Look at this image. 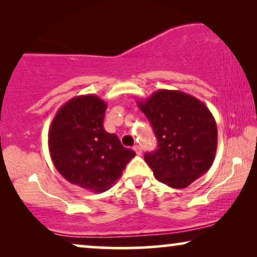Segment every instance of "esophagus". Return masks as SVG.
<instances>
[{"instance_id": "obj_1", "label": "esophagus", "mask_w": 257, "mask_h": 257, "mask_svg": "<svg viewBox=\"0 0 257 257\" xmlns=\"http://www.w3.org/2000/svg\"><path fill=\"white\" fill-rule=\"evenodd\" d=\"M133 150H135V152L137 153V156H142V147L136 145L135 147H133Z\"/></svg>"}]
</instances>
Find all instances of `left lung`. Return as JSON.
Here are the masks:
<instances>
[{
	"label": "left lung",
	"instance_id": "8db88e82",
	"mask_svg": "<svg viewBox=\"0 0 257 257\" xmlns=\"http://www.w3.org/2000/svg\"><path fill=\"white\" fill-rule=\"evenodd\" d=\"M138 106L158 139L156 152L145 161L158 181L185 188L212 166L217 147V127L209 108L191 94L158 90Z\"/></svg>",
	"mask_w": 257,
	"mask_h": 257
}]
</instances>
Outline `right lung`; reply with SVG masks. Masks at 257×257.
I'll use <instances>...</instances> for the list:
<instances>
[{
	"label": "right lung",
	"mask_w": 257,
	"mask_h": 257,
	"mask_svg": "<svg viewBox=\"0 0 257 257\" xmlns=\"http://www.w3.org/2000/svg\"><path fill=\"white\" fill-rule=\"evenodd\" d=\"M106 107L96 94L73 97L59 107L48 135L56 170L66 181L92 193L110 189L136 156L104 130Z\"/></svg>",
	"instance_id": "1"
}]
</instances>
